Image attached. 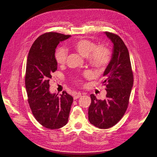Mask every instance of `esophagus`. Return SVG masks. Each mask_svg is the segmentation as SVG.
<instances>
[{"mask_svg": "<svg viewBox=\"0 0 157 157\" xmlns=\"http://www.w3.org/2000/svg\"><path fill=\"white\" fill-rule=\"evenodd\" d=\"M81 96H82V94H81V93H76V94L74 96V100H75V99H77L79 98Z\"/></svg>", "mask_w": 157, "mask_h": 157, "instance_id": "obj_1", "label": "esophagus"}]
</instances>
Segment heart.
<instances>
[{"label": "heart", "mask_w": 157, "mask_h": 157, "mask_svg": "<svg viewBox=\"0 0 157 157\" xmlns=\"http://www.w3.org/2000/svg\"><path fill=\"white\" fill-rule=\"evenodd\" d=\"M72 48L82 56L87 58L89 64L98 69L105 68L111 60V53L109 49L103 45L96 46L93 42L88 39H79L72 45ZM67 53L65 50L59 48L55 53V59L58 64L63 65L66 63ZM86 77L89 74H85Z\"/></svg>", "instance_id": "obj_1"}]
</instances>
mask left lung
I'll return each mask as SVG.
<instances>
[{"instance_id": "left-lung-1", "label": "left lung", "mask_w": 157, "mask_h": 157, "mask_svg": "<svg viewBox=\"0 0 157 157\" xmlns=\"http://www.w3.org/2000/svg\"><path fill=\"white\" fill-rule=\"evenodd\" d=\"M104 33L113 44L111 60L103 74L105 77L103 83L106 85V98L97 99L91 94L88 109L90 123L101 129L111 128L121 120L127 109L133 86V74L126 46L118 35Z\"/></svg>"}]
</instances>
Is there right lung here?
Masks as SVG:
<instances>
[{
    "label": "right lung",
    "instance_id": "add662e5",
    "mask_svg": "<svg viewBox=\"0 0 157 157\" xmlns=\"http://www.w3.org/2000/svg\"><path fill=\"white\" fill-rule=\"evenodd\" d=\"M71 36L45 33L34 41L28 56L25 85L28 102L36 120L48 129H59L67 124L73 102L66 91L60 96L49 91L50 79L57 70L55 49Z\"/></svg>",
    "mask_w": 157,
    "mask_h": 157
}]
</instances>
